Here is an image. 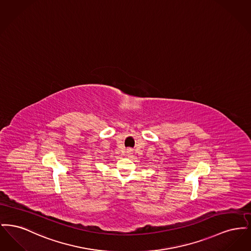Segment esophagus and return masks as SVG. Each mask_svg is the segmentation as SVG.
I'll use <instances>...</instances> for the list:
<instances>
[{"instance_id": "esophagus-1", "label": "esophagus", "mask_w": 251, "mask_h": 251, "mask_svg": "<svg viewBox=\"0 0 251 251\" xmlns=\"http://www.w3.org/2000/svg\"><path fill=\"white\" fill-rule=\"evenodd\" d=\"M131 154H132V150L131 149H127V151L125 152V155L127 156V157H131Z\"/></svg>"}]
</instances>
